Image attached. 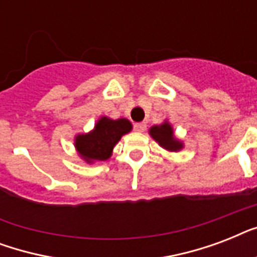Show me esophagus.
Returning a JSON list of instances; mask_svg holds the SVG:
<instances>
[{
	"instance_id": "34e87169",
	"label": "esophagus",
	"mask_w": 257,
	"mask_h": 257,
	"mask_svg": "<svg viewBox=\"0 0 257 257\" xmlns=\"http://www.w3.org/2000/svg\"><path fill=\"white\" fill-rule=\"evenodd\" d=\"M133 128H135L136 132H144L145 129H147V125L144 122H137V124L133 125Z\"/></svg>"
}]
</instances>
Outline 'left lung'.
<instances>
[{
	"mask_svg": "<svg viewBox=\"0 0 257 257\" xmlns=\"http://www.w3.org/2000/svg\"><path fill=\"white\" fill-rule=\"evenodd\" d=\"M151 136L163 147L168 151H179L183 148V144L179 140H176L173 136V129L168 122H164L161 125H155L151 128Z\"/></svg>",
	"mask_w": 257,
	"mask_h": 257,
	"instance_id": "left-lung-1",
	"label": "left lung"
}]
</instances>
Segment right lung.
I'll return each instance as SVG.
<instances>
[{
    "instance_id": "right-lung-1",
    "label": "right lung",
    "mask_w": 257,
    "mask_h": 257,
    "mask_svg": "<svg viewBox=\"0 0 257 257\" xmlns=\"http://www.w3.org/2000/svg\"><path fill=\"white\" fill-rule=\"evenodd\" d=\"M132 129L126 118L110 120L102 117L94 126V131L76 137V148L88 163L104 161L110 157L113 147L118 143L122 135Z\"/></svg>"
}]
</instances>
